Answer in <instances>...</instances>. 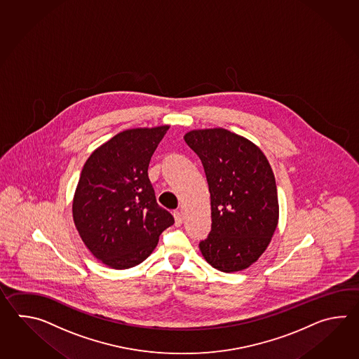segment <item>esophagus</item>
<instances>
[{
  "label": "esophagus",
  "mask_w": 359,
  "mask_h": 359,
  "mask_svg": "<svg viewBox=\"0 0 359 359\" xmlns=\"http://www.w3.org/2000/svg\"><path fill=\"white\" fill-rule=\"evenodd\" d=\"M173 215H175V224H176L177 227H180V226L183 223L182 214H181V212H178V210H177V212L173 213Z\"/></svg>",
  "instance_id": "obj_1"
}]
</instances>
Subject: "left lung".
<instances>
[{
    "instance_id": "1",
    "label": "left lung",
    "mask_w": 359,
    "mask_h": 359,
    "mask_svg": "<svg viewBox=\"0 0 359 359\" xmlns=\"http://www.w3.org/2000/svg\"><path fill=\"white\" fill-rule=\"evenodd\" d=\"M183 138L203 163L210 192L212 231L200 252L226 273L250 267L278 224L275 175L266 155L224 128L190 130Z\"/></svg>"
}]
</instances>
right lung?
<instances>
[{"label":"right lung","instance_id":"add662e5","mask_svg":"<svg viewBox=\"0 0 359 359\" xmlns=\"http://www.w3.org/2000/svg\"><path fill=\"white\" fill-rule=\"evenodd\" d=\"M169 126L132 128L99 146L84 163L73 219L84 245L107 267H135L175 223L158 205L147 169Z\"/></svg>","mask_w":359,"mask_h":359}]
</instances>
